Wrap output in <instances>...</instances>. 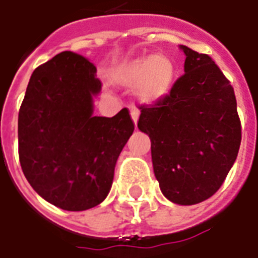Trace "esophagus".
<instances>
[{
    "instance_id": "1",
    "label": "esophagus",
    "mask_w": 258,
    "mask_h": 258,
    "mask_svg": "<svg viewBox=\"0 0 258 258\" xmlns=\"http://www.w3.org/2000/svg\"><path fill=\"white\" fill-rule=\"evenodd\" d=\"M138 117H140V111L137 110V109H133V110H131V118H133V121H134L135 124L138 121Z\"/></svg>"
}]
</instances>
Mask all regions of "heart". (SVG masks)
Wrapping results in <instances>:
<instances>
[{
	"label": "heart",
	"mask_w": 258,
	"mask_h": 258,
	"mask_svg": "<svg viewBox=\"0 0 258 258\" xmlns=\"http://www.w3.org/2000/svg\"><path fill=\"white\" fill-rule=\"evenodd\" d=\"M176 74L172 58L163 54L140 57L117 67L113 77L121 85L137 86V96L142 103H155L170 91Z\"/></svg>",
	"instance_id": "1"
}]
</instances>
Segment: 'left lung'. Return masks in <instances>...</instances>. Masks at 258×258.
<instances>
[{
    "instance_id": "obj_1",
    "label": "left lung",
    "mask_w": 258,
    "mask_h": 258,
    "mask_svg": "<svg viewBox=\"0 0 258 258\" xmlns=\"http://www.w3.org/2000/svg\"><path fill=\"white\" fill-rule=\"evenodd\" d=\"M184 74L169 95L141 106L138 128L151 138L155 177L172 203L214 196L235 163L242 125L230 82L210 55L180 46Z\"/></svg>"
}]
</instances>
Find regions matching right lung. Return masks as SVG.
I'll use <instances>...</instances> for the list:
<instances>
[{"instance_id": "1", "label": "right lung", "mask_w": 258, "mask_h": 258, "mask_svg": "<svg viewBox=\"0 0 258 258\" xmlns=\"http://www.w3.org/2000/svg\"><path fill=\"white\" fill-rule=\"evenodd\" d=\"M100 89L96 67L62 51L33 71L19 109L23 174L61 210H89L107 197L117 158L134 131L125 107L113 117L93 116Z\"/></svg>"}]
</instances>
